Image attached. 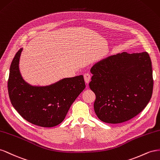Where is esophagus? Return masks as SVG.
Here are the masks:
<instances>
[{
  "instance_id": "esophagus-1",
  "label": "esophagus",
  "mask_w": 160,
  "mask_h": 160,
  "mask_svg": "<svg viewBox=\"0 0 160 160\" xmlns=\"http://www.w3.org/2000/svg\"><path fill=\"white\" fill-rule=\"evenodd\" d=\"M84 80L86 82V83L88 84L90 80L91 75L89 74V73H86V74H84Z\"/></svg>"
}]
</instances>
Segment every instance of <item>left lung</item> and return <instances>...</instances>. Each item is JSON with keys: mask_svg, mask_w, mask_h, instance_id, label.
<instances>
[{"mask_svg": "<svg viewBox=\"0 0 160 160\" xmlns=\"http://www.w3.org/2000/svg\"><path fill=\"white\" fill-rule=\"evenodd\" d=\"M90 88L96 95L94 109L104 122L121 123L138 115L148 105L153 87L148 52H122L91 68Z\"/></svg>", "mask_w": 160, "mask_h": 160, "instance_id": "obj_1", "label": "left lung"}]
</instances>
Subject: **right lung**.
I'll return each instance as SVG.
<instances>
[{"label":"right lung","mask_w":160,"mask_h":160,"mask_svg":"<svg viewBox=\"0 0 160 160\" xmlns=\"http://www.w3.org/2000/svg\"><path fill=\"white\" fill-rule=\"evenodd\" d=\"M22 48L17 52L10 67L8 91L12 107L26 121L43 127L61 123L72 104L86 87L82 75L66 78L45 86L25 82L19 70Z\"/></svg>","instance_id":"right-lung-1"}]
</instances>
